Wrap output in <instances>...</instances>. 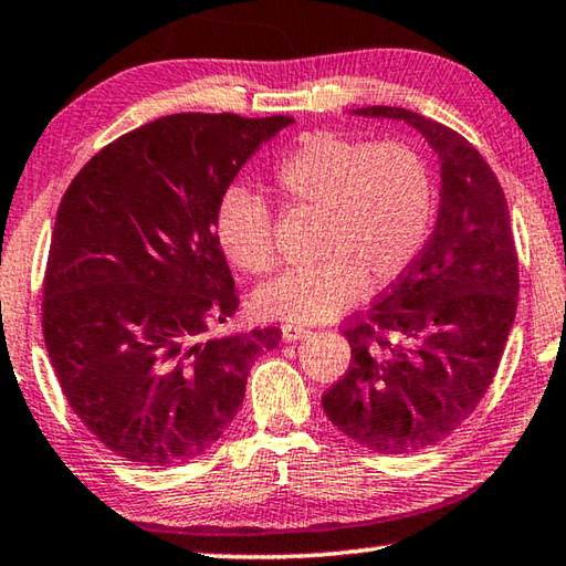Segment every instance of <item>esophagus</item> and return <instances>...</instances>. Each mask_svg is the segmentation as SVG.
I'll use <instances>...</instances> for the list:
<instances>
[{
  "label": "esophagus",
  "instance_id": "esophagus-1",
  "mask_svg": "<svg viewBox=\"0 0 566 566\" xmlns=\"http://www.w3.org/2000/svg\"><path fill=\"white\" fill-rule=\"evenodd\" d=\"M281 333H283V340H289V343H293V340H301V338H305V335H308L311 331L305 328V325H301V323H283L281 325Z\"/></svg>",
  "mask_w": 566,
  "mask_h": 566
}]
</instances>
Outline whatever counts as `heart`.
<instances>
[{
    "instance_id": "1",
    "label": "heart",
    "mask_w": 566,
    "mask_h": 566,
    "mask_svg": "<svg viewBox=\"0 0 566 566\" xmlns=\"http://www.w3.org/2000/svg\"><path fill=\"white\" fill-rule=\"evenodd\" d=\"M291 208L321 213L315 253L255 291V308L295 323L331 321L408 271L430 235L434 178L408 142H368L335 132L305 134L273 166ZM213 235L228 261L261 275L275 265L271 208L245 188L218 198Z\"/></svg>"
}]
</instances>
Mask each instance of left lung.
Listing matches in <instances>:
<instances>
[{
	"label": "left lung",
	"instance_id": "obj_1",
	"mask_svg": "<svg viewBox=\"0 0 566 566\" xmlns=\"http://www.w3.org/2000/svg\"><path fill=\"white\" fill-rule=\"evenodd\" d=\"M353 114L424 136L440 164V208L422 253L368 323L345 331L353 360L323 410L363 448L410 454L458 430L492 385L517 313V253L507 198L468 138L398 106Z\"/></svg>",
	"mask_w": 566,
	"mask_h": 566
}]
</instances>
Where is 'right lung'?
Segmentation results:
<instances>
[{
	"label": "right lung",
	"instance_id": "add662e5",
	"mask_svg": "<svg viewBox=\"0 0 566 566\" xmlns=\"http://www.w3.org/2000/svg\"><path fill=\"white\" fill-rule=\"evenodd\" d=\"M291 116L171 114L104 146L59 203L42 328L69 405L146 468L203 454L235 418L277 328L211 335L238 308L213 213Z\"/></svg>",
	"mask_w": 566,
	"mask_h": 566
}]
</instances>
